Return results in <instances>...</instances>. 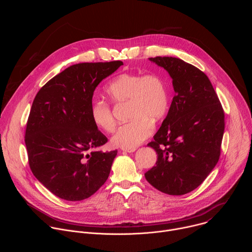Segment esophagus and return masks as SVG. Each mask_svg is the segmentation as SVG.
I'll return each instance as SVG.
<instances>
[{"label": "esophagus", "mask_w": 252, "mask_h": 252, "mask_svg": "<svg viewBox=\"0 0 252 252\" xmlns=\"http://www.w3.org/2000/svg\"><path fill=\"white\" fill-rule=\"evenodd\" d=\"M122 151L126 153H133L135 152V149H122Z\"/></svg>", "instance_id": "34e87169"}]
</instances>
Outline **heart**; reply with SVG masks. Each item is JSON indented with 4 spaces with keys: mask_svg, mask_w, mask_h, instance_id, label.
<instances>
[{
    "mask_svg": "<svg viewBox=\"0 0 252 252\" xmlns=\"http://www.w3.org/2000/svg\"><path fill=\"white\" fill-rule=\"evenodd\" d=\"M106 95L114 102L128 101V118L112 137L113 145L122 149H135L154 130L153 122L163 118L168 109V90L164 80L158 74L141 75L124 73L117 76L105 88ZM90 115L94 126L112 131L116 121L110 105L94 100Z\"/></svg>",
    "mask_w": 252,
    "mask_h": 252,
    "instance_id": "heart-1",
    "label": "heart"
}]
</instances>
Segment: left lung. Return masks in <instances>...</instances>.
Masks as SVG:
<instances>
[{"instance_id":"obj_1","label":"left lung","mask_w":252,"mask_h":252,"mask_svg":"<svg viewBox=\"0 0 252 252\" xmlns=\"http://www.w3.org/2000/svg\"><path fill=\"white\" fill-rule=\"evenodd\" d=\"M172 79L175 95L166 118L149 143L157 165L145 173L159 191L183 195L198 188L217 165L224 132V113L207 76L172 57L150 58Z\"/></svg>"}]
</instances>
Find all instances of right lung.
Listing matches in <instances>:
<instances>
[{"label": "right lung", "mask_w": 252, "mask_h": 252, "mask_svg": "<svg viewBox=\"0 0 252 252\" xmlns=\"http://www.w3.org/2000/svg\"><path fill=\"white\" fill-rule=\"evenodd\" d=\"M122 64L114 61L70 65L32 101L25 135L29 164L35 178L62 199H86L110 175L118 151H93L107 138L93 123L90 106L98 84Z\"/></svg>", "instance_id": "obj_1"}]
</instances>
